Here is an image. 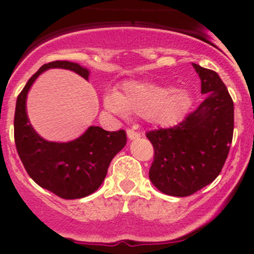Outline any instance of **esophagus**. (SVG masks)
I'll list each match as a JSON object with an SVG mask.
<instances>
[{"label": "esophagus", "instance_id": "34e87169", "mask_svg": "<svg viewBox=\"0 0 254 254\" xmlns=\"http://www.w3.org/2000/svg\"><path fill=\"white\" fill-rule=\"evenodd\" d=\"M127 137H129L130 140H137V139H140V137H141L140 132L135 131V130H132V129H127Z\"/></svg>", "mask_w": 254, "mask_h": 254}]
</instances>
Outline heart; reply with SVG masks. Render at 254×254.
Instances as JSON below:
<instances>
[{
	"mask_svg": "<svg viewBox=\"0 0 254 254\" xmlns=\"http://www.w3.org/2000/svg\"><path fill=\"white\" fill-rule=\"evenodd\" d=\"M104 104L119 115L135 114L161 127L177 125L191 107V97L186 89H170L150 82H127L117 93L107 94Z\"/></svg>",
	"mask_w": 254,
	"mask_h": 254,
	"instance_id": "obj_1",
	"label": "heart"
}]
</instances>
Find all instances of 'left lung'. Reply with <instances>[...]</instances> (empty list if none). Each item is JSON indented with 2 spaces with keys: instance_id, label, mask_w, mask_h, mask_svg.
Listing matches in <instances>:
<instances>
[{
  "instance_id": "8db88e82",
  "label": "left lung",
  "mask_w": 254,
  "mask_h": 254,
  "mask_svg": "<svg viewBox=\"0 0 254 254\" xmlns=\"http://www.w3.org/2000/svg\"><path fill=\"white\" fill-rule=\"evenodd\" d=\"M205 96L196 111L170 129L146 134L155 150L148 177L162 193L188 196L221 172L234 135V102L215 71L191 64Z\"/></svg>"
}]
</instances>
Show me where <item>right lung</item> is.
Instances as JSON below:
<instances>
[{
    "mask_svg": "<svg viewBox=\"0 0 254 254\" xmlns=\"http://www.w3.org/2000/svg\"><path fill=\"white\" fill-rule=\"evenodd\" d=\"M49 68H65L88 81L89 71L70 61L43 65L19 93L14 113V141L20 161L30 178L63 199H79L94 193L103 183L113 157L127 143L124 130L106 131L89 127L81 136L68 142L43 139L29 122L27 96L34 81Z\"/></svg>",
    "mask_w": 254,
    "mask_h": 254,
    "instance_id": "obj_1",
    "label": "right lung"
}]
</instances>
